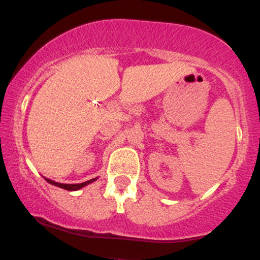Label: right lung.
I'll return each instance as SVG.
<instances>
[{"mask_svg": "<svg viewBox=\"0 0 260 260\" xmlns=\"http://www.w3.org/2000/svg\"><path fill=\"white\" fill-rule=\"evenodd\" d=\"M47 182H49L50 184H53V186L56 187H59V188H63V189H67V190H78L80 188L88 186L89 183H92L96 178H91V180L86 181V182H83V183H76V184H66V183H58V182H55L52 180H49V178H45Z\"/></svg>", "mask_w": 260, "mask_h": 260, "instance_id": "obj_1", "label": "right lung"}]
</instances>
